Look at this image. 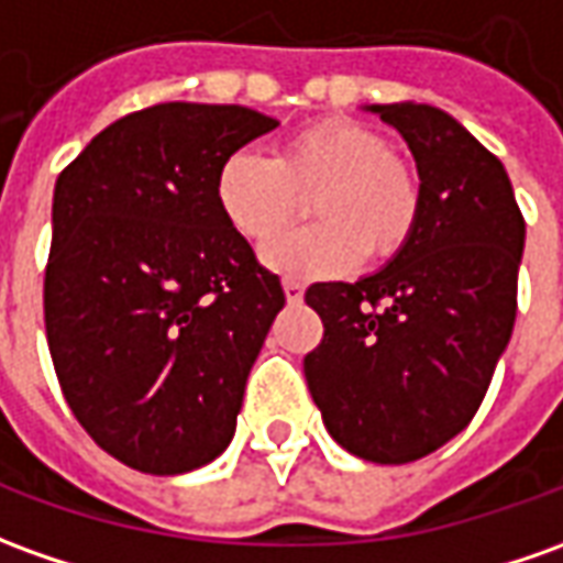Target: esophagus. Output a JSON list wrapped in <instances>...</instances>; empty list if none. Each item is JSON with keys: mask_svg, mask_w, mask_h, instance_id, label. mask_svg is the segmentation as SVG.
I'll return each mask as SVG.
<instances>
[{"mask_svg": "<svg viewBox=\"0 0 563 563\" xmlns=\"http://www.w3.org/2000/svg\"><path fill=\"white\" fill-rule=\"evenodd\" d=\"M282 288H285V297H288V303H300V300H303V285H300V282H294V278H285V282H282Z\"/></svg>", "mask_w": 563, "mask_h": 563, "instance_id": "obj_1", "label": "esophagus"}]
</instances>
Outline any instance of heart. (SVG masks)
I'll return each instance as SVG.
<instances>
[{"instance_id":"heart-1","label":"heart","mask_w":563,"mask_h":563,"mask_svg":"<svg viewBox=\"0 0 563 563\" xmlns=\"http://www.w3.org/2000/svg\"><path fill=\"white\" fill-rule=\"evenodd\" d=\"M317 196V223L279 236ZM217 205L251 242H266L263 263L282 275L316 278L389 260L405 247L422 211L413 168L393 153L379 131L358 122H321L282 143L275 156L232 153L217 170Z\"/></svg>"}]
</instances>
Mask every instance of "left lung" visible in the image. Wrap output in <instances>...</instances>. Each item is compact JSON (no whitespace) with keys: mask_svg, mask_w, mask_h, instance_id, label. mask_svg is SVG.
<instances>
[{"mask_svg":"<svg viewBox=\"0 0 563 563\" xmlns=\"http://www.w3.org/2000/svg\"><path fill=\"white\" fill-rule=\"evenodd\" d=\"M364 110L413 153L420 223L374 275L306 290L324 336L303 374L340 448L401 466L460 435L482 407L515 328L525 217L503 162L453 115L413 100Z\"/></svg>","mask_w":563,"mask_h":563,"instance_id":"left-lung-1","label":"left lung"}]
</instances>
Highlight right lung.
Listing matches in <instances>:
<instances>
[{
    "mask_svg": "<svg viewBox=\"0 0 563 563\" xmlns=\"http://www.w3.org/2000/svg\"><path fill=\"white\" fill-rule=\"evenodd\" d=\"M278 125L235 103H156L60 170L45 333L81 429L119 463L184 475L230 448L285 306L217 205V170Z\"/></svg>",
    "mask_w": 563,
    "mask_h": 563,
    "instance_id": "1",
    "label": "right lung"
}]
</instances>
